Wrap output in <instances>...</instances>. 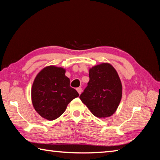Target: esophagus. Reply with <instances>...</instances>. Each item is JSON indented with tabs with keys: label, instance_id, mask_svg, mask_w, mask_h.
<instances>
[{
	"label": "esophagus",
	"instance_id": "1",
	"mask_svg": "<svg viewBox=\"0 0 160 160\" xmlns=\"http://www.w3.org/2000/svg\"><path fill=\"white\" fill-rule=\"evenodd\" d=\"M77 92H78V94H81V93H82V88H77Z\"/></svg>",
	"mask_w": 160,
	"mask_h": 160
}]
</instances>
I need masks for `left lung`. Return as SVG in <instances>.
<instances>
[{
	"instance_id": "obj_1",
	"label": "left lung",
	"mask_w": 160,
	"mask_h": 160,
	"mask_svg": "<svg viewBox=\"0 0 160 160\" xmlns=\"http://www.w3.org/2000/svg\"><path fill=\"white\" fill-rule=\"evenodd\" d=\"M90 80L79 96L94 116L105 118L115 112L121 101L122 86L115 69L109 63L89 69Z\"/></svg>"
}]
</instances>
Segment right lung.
<instances>
[{"label": "right lung", "mask_w": 160, "mask_h": 160, "mask_svg": "<svg viewBox=\"0 0 160 160\" xmlns=\"http://www.w3.org/2000/svg\"><path fill=\"white\" fill-rule=\"evenodd\" d=\"M65 69L55 66L45 67L36 75L32 88V100L35 110L43 118L58 119L78 92L70 87Z\"/></svg>", "instance_id": "obj_1"}]
</instances>
